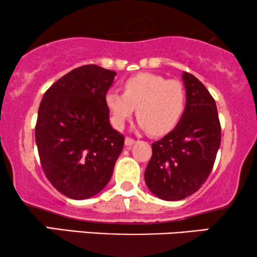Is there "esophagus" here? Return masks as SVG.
<instances>
[{
  "label": "esophagus",
  "instance_id": "obj_1",
  "mask_svg": "<svg viewBox=\"0 0 257 257\" xmlns=\"http://www.w3.org/2000/svg\"><path fill=\"white\" fill-rule=\"evenodd\" d=\"M135 143H136V140L133 138H130V137H126V138H125V145L127 147L132 146Z\"/></svg>",
  "mask_w": 257,
  "mask_h": 257
}]
</instances>
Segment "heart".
<instances>
[{
	"label": "heart",
	"mask_w": 257,
	"mask_h": 257,
	"mask_svg": "<svg viewBox=\"0 0 257 257\" xmlns=\"http://www.w3.org/2000/svg\"><path fill=\"white\" fill-rule=\"evenodd\" d=\"M105 104L117 128H122L137 107L140 127L161 136L180 121L186 107V90L178 79L142 72L122 83V93L108 92Z\"/></svg>",
	"instance_id": "b5f03b06"
}]
</instances>
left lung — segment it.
<instances>
[{
  "label": "left lung",
  "mask_w": 257,
  "mask_h": 257,
  "mask_svg": "<svg viewBox=\"0 0 257 257\" xmlns=\"http://www.w3.org/2000/svg\"><path fill=\"white\" fill-rule=\"evenodd\" d=\"M182 79L187 96L184 114L173 131L152 144L145 171L147 187L166 201L187 198L205 184L221 143L212 94L191 73L184 72Z\"/></svg>",
  "instance_id": "left-lung-1"
}]
</instances>
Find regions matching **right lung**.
<instances>
[{
  "mask_svg": "<svg viewBox=\"0 0 257 257\" xmlns=\"http://www.w3.org/2000/svg\"><path fill=\"white\" fill-rule=\"evenodd\" d=\"M114 71L89 64L73 69L45 91L35 138L44 174L70 199L96 195L110 181L124 146L112 128L105 97Z\"/></svg>",
  "mask_w": 257,
  "mask_h": 257,
  "instance_id": "add662e5",
  "label": "right lung"
}]
</instances>
